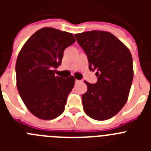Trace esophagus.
<instances>
[{"label":"esophagus","mask_w":151,"mask_h":151,"mask_svg":"<svg viewBox=\"0 0 151 151\" xmlns=\"http://www.w3.org/2000/svg\"><path fill=\"white\" fill-rule=\"evenodd\" d=\"M80 82H81V81H79V80H76V84H78V83H80Z\"/></svg>","instance_id":"1"}]
</instances>
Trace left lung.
Returning <instances> with one entry per match:
<instances>
[{"instance_id": "left-lung-1", "label": "left lung", "mask_w": 151, "mask_h": 151, "mask_svg": "<svg viewBox=\"0 0 151 151\" xmlns=\"http://www.w3.org/2000/svg\"><path fill=\"white\" fill-rule=\"evenodd\" d=\"M89 63L97 70V82L87 85L82 95L84 111L95 120H106L125 106L132 83V57L130 50L110 32L93 30L75 35Z\"/></svg>"}]
</instances>
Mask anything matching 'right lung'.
<instances>
[{
  "mask_svg": "<svg viewBox=\"0 0 151 151\" xmlns=\"http://www.w3.org/2000/svg\"><path fill=\"white\" fill-rule=\"evenodd\" d=\"M76 41L72 33L45 27L24 44L16 63L17 86L24 104L35 116L54 119L65 110L74 76H55L64 50Z\"/></svg>",
  "mask_w": 151,
  "mask_h": 151,
  "instance_id": "add662e5",
  "label": "right lung"
}]
</instances>
